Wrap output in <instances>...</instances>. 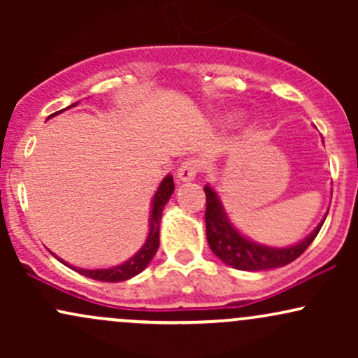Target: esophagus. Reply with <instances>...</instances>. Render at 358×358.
<instances>
[{"label": "esophagus", "mask_w": 358, "mask_h": 358, "mask_svg": "<svg viewBox=\"0 0 358 358\" xmlns=\"http://www.w3.org/2000/svg\"><path fill=\"white\" fill-rule=\"evenodd\" d=\"M202 170V162L200 159L190 158L187 162H183L176 170V178L182 180V182H192L195 180V176L199 175V171Z\"/></svg>", "instance_id": "34e87169"}]
</instances>
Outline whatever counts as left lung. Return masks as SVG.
Returning <instances> with one entry per match:
<instances>
[{
	"label": "left lung",
	"mask_w": 358,
	"mask_h": 358,
	"mask_svg": "<svg viewBox=\"0 0 358 358\" xmlns=\"http://www.w3.org/2000/svg\"><path fill=\"white\" fill-rule=\"evenodd\" d=\"M203 192L207 196L205 227H207L208 245L222 262L241 271H266L282 268V266L293 262L315 241L328 215V212L324 213L323 220L303 241L287 245V248H271V245L259 244V242L249 239L248 236L237 231V227H234L219 193L213 190L210 185H205Z\"/></svg>",
	"instance_id": "obj_1"
}]
</instances>
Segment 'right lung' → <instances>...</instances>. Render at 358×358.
I'll return each mask as SVG.
<instances>
[{
  "label": "right lung",
  "mask_w": 358,
  "mask_h": 358,
  "mask_svg": "<svg viewBox=\"0 0 358 358\" xmlns=\"http://www.w3.org/2000/svg\"><path fill=\"white\" fill-rule=\"evenodd\" d=\"M77 106V102H73L72 106L69 108H73ZM67 108V109H69ZM175 190V183H173V176L166 175L165 178L162 180L159 183L158 190L155 192L153 200H151V210H150V225H148V237L145 241V244L141 245V249L138 250L134 256H131L127 261L122 262V264L113 266V268H106V269H84V268H77V266L69 264V262L62 261L60 257H57L62 264L69 266V268L76 271V273L82 274V276H87L90 279H96V281H104V282H119V281H127V279L138 276L139 273L146 269V266L150 264L151 259L155 257L156 250L159 248V224H162V213L165 205L170 200L171 193Z\"/></svg>",
  "instance_id": "1"
}]
</instances>
